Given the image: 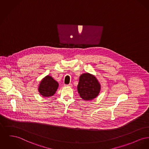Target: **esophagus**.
<instances>
[{"label":"esophagus","instance_id":"34e87169","mask_svg":"<svg viewBox=\"0 0 149 149\" xmlns=\"http://www.w3.org/2000/svg\"><path fill=\"white\" fill-rule=\"evenodd\" d=\"M64 86H65V87H72V84H64Z\"/></svg>","mask_w":149,"mask_h":149}]
</instances>
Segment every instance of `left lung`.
Listing matches in <instances>:
<instances>
[{
	"label": "left lung",
	"mask_w": 149,
	"mask_h": 149,
	"mask_svg": "<svg viewBox=\"0 0 149 149\" xmlns=\"http://www.w3.org/2000/svg\"><path fill=\"white\" fill-rule=\"evenodd\" d=\"M101 86L96 78L89 73L81 74L79 78L78 91L84 100L88 101L95 98L99 94Z\"/></svg>",
	"instance_id": "1"
}]
</instances>
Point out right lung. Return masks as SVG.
<instances>
[{"mask_svg":"<svg viewBox=\"0 0 149 149\" xmlns=\"http://www.w3.org/2000/svg\"><path fill=\"white\" fill-rule=\"evenodd\" d=\"M58 87V82L51 76L47 75L41 81L38 91L43 96L51 97L56 93Z\"/></svg>","mask_w":149,"mask_h":149,"instance_id":"obj_1","label":"right lung"}]
</instances>
